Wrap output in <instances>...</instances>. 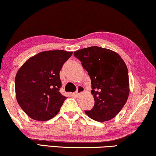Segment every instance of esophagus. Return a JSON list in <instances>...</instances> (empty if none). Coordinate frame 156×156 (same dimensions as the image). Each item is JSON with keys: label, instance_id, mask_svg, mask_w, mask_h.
I'll use <instances>...</instances> for the list:
<instances>
[{"label": "esophagus", "instance_id": "34e87169", "mask_svg": "<svg viewBox=\"0 0 156 156\" xmlns=\"http://www.w3.org/2000/svg\"><path fill=\"white\" fill-rule=\"evenodd\" d=\"M84 90H85L84 87H82V86H78L77 90H76V95H79L80 93H82L83 92H84Z\"/></svg>", "mask_w": 156, "mask_h": 156}]
</instances>
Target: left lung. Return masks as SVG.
Wrapping results in <instances>:
<instances>
[{
	"instance_id": "1",
	"label": "left lung",
	"mask_w": 156,
	"mask_h": 156,
	"mask_svg": "<svg viewBox=\"0 0 156 156\" xmlns=\"http://www.w3.org/2000/svg\"><path fill=\"white\" fill-rule=\"evenodd\" d=\"M91 79L95 105L85 111L92 119L109 121L126 104L129 94L128 69L119 54L100 47H90L74 52Z\"/></svg>"
}]
</instances>
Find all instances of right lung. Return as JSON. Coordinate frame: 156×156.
I'll use <instances>...</instances> for the list:
<instances>
[{
  "instance_id": "add662e5",
  "label": "right lung",
  "mask_w": 156,
  "mask_h": 156,
  "mask_svg": "<svg viewBox=\"0 0 156 156\" xmlns=\"http://www.w3.org/2000/svg\"><path fill=\"white\" fill-rule=\"evenodd\" d=\"M72 54L63 50L40 52L17 71L15 80L17 101L30 118L47 121L58 114L66 99L59 92V73Z\"/></svg>"
}]
</instances>
